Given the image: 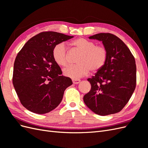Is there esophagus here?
Listing matches in <instances>:
<instances>
[{"mask_svg":"<svg viewBox=\"0 0 148 148\" xmlns=\"http://www.w3.org/2000/svg\"><path fill=\"white\" fill-rule=\"evenodd\" d=\"M72 82H73V84H78L80 83V80L78 79H72Z\"/></svg>","mask_w":148,"mask_h":148,"instance_id":"34e87169","label":"esophagus"}]
</instances>
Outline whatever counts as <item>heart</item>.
I'll return each mask as SVG.
<instances>
[{
  "label": "heart",
  "instance_id": "obj_1",
  "mask_svg": "<svg viewBox=\"0 0 148 148\" xmlns=\"http://www.w3.org/2000/svg\"><path fill=\"white\" fill-rule=\"evenodd\" d=\"M71 46L82 53L78 58V64L69 65L63 70L64 74L73 79H77L86 75L90 71H96L104 65L107 58V49L102 46H96L95 42L83 38L71 42ZM56 63L65 66L68 63V52L65 43L57 44L52 51Z\"/></svg>",
  "mask_w": 148,
  "mask_h": 148
}]
</instances>
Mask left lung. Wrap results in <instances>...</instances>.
Listing matches in <instances>:
<instances>
[{
	"mask_svg": "<svg viewBox=\"0 0 148 148\" xmlns=\"http://www.w3.org/2000/svg\"><path fill=\"white\" fill-rule=\"evenodd\" d=\"M89 39L102 41L107 58L104 65L88 79L91 88L84 96V102L97 115L117 113L127 104L135 89V58L126 44L112 34L99 33Z\"/></svg>",
	"mask_w": 148,
	"mask_h": 148,
	"instance_id": "8db88e82",
	"label": "left lung"
}]
</instances>
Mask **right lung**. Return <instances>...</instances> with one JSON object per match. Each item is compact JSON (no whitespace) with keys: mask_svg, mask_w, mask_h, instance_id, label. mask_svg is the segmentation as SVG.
Masks as SVG:
<instances>
[{"mask_svg":"<svg viewBox=\"0 0 148 148\" xmlns=\"http://www.w3.org/2000/svg\"><path fill=\"white\" fill-rule=\"evenodd\" d=\"M64 34L47 31L31 38L16 57L13 84L26 109L44 114L59 105L71 79L62 75L52 51L57 44L72 38Z\"/></svg>","mask_w":148,"mask_h":148,"instance_id":"1","label":"right lung"}]
</instances>
